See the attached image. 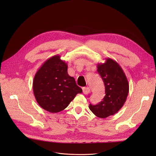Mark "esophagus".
I'll use <instances>...</instances> for the list:
<instances>
[{
    "label": "esophagus",
    "mask_w": 156,
    "mask_h": 156,
    "mask_svg": "<svg viewBox=\"0 0 156 156\" xmlns=\"http://www.w3.org/2000/svg\"><path fill=\"white\" fill-rule=\"evenodd\" d=\"M83 93L84 94H87L88 93H90V87H84L83 88Z\"/></svg>",
    "instance_id": "1"
}]
</instances>
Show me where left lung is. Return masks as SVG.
<instances>
[{
	"label": "left lung",
	"mask_w": 156,
	"mask_h": 156,
	"mask_svg": "<svg viewBox=\"0 0 156 156\" xmlns=\"http://www.w3.org/2000/svg\"><path fill=\"white\" fill-rule=\"evenodd\" d=\"M105 60L97 66L104 83L105 95L98 104L89 106L91 112L101 119L115 114L123 106L129 93L128 81L120 65L110 58Z\"/></svg>",
	"instance_id": "obj_1"
}]
</instances>
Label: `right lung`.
Returning <instances> with one entry per match:
<instances>
[{
  "mask_svg": "<svg viewBox=\"0 0 156 156\" xmlns=\"http://www.w3.org/2000/svg\"><path fill=\"white\" fill-rule=\"evenodd\" d=\"M68 65L55 55L48 59L35 74L33 89L36 100L44 110L57 113L83 92L67 72Z\"/></svg>",
  "mask_w": 156,
  "mask_h": 156,
  "instance_id": "1",
  "label": "right lung"
}]
</instances>
